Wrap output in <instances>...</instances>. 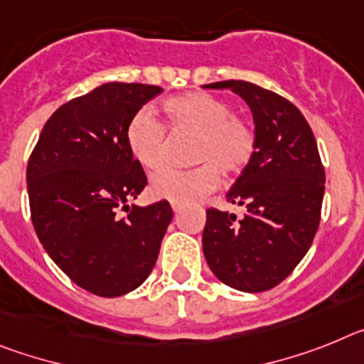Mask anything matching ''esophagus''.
Instances as JSON below:
<instances>
[{"label": "esophagus", "instance_id": "1", "mask_svg": "<svg viewBox=\"0 0 364 364\" xmlns=\"http://www.w3.org/2000/svg\"><path fill=\"white\" fill-rule=\"evenodd\" d=\"M172 210H173V213H176V214H178L179 210H181V205H178V203H172Z\"/></svg>", "mask_w": 364, "mask_h": 364}]
</instances>
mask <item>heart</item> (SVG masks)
Listing matches in <instances>:
<instances>
[{
	"label": "heart",
	"mask_w": 364,
	"mask_h": 364,
	"mask_svg": "<svg viewBox=\"0 0 364 364\" xmlns=\"http://www.w3.org/2000/svg\"><path fill=\"white\" fill-rule=\"evenodd\" d=\"M163 112L172 134L198 135L191 170H161L150 179L148 192L154 200L191 205L203 200L220 185V172L227 178L245 170L257 150V134L251 122L235 115L227 100L205 91L170 97ZM126 146L144 170H157L164 163V128L148 107L132 115L124 132Z\"/></svg>",
	"instance_id": "1"
}]
</instances>
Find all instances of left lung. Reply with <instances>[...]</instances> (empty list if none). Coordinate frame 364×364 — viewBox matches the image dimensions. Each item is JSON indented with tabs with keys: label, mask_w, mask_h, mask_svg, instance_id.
Wrapping results in <instances>:
<instances>
[{
	"label": "left lung",
	"mask_w": 364,
	"mask_h": 364,
	"mask_svg": "<svg viewBox=\"0 0 364 364\" xmlns=\"http://www.w3.org/2000/svg\"><path fill=\"white\" fill-rule=\"evenodd\" d=\"M230 90L252 112L257 150L227 201L245 213L208 208L203 255L229 287L260 293L278 286L296 267L321 221L324 168L304 115L280 95L243 80L207 84Z\"/></svg>",
	"instance_id": "1"
}]
</instances>
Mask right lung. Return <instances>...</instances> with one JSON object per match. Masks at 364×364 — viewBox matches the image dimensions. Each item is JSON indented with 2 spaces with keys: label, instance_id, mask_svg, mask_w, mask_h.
Here are the masks:
<instances>
[{
  "label": "right lung",
  "instance_id": "obj_1",
  "mask_svg": "<svg viewBox=\"0 0 364 364\" xmlns=\"http://www.w3.org/2000/svg\"><path fill=\"white\" fill-rule=\"evenodd\" d=\"M161 91L107 82L69 100L49 117L27 164L38 240L93 295L121 296L141 286L172 221L168 201L128 205L148 181L126 146V124Z\"/></svg>",
  "mask_w": 364,
  "mask_h": 364
}]
</instances>
